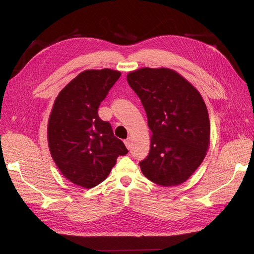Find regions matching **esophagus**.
<instances>
[{
  "mask_svg": "<svg viewBox=\"0 0 254 254\" xmlns=\"http://www.w3.org/2000/svg\"><path fill=\"white\" fill-rule=\"evenodd\" d=\"M124 143H125V145H126V147L128 148V149H130L131 148V139H130V137H128V139H126L125 141H124Z\"/></svg>",
  "mask_w": 254,
  "mask_h": 254,
  "instance_id": "esophagus-1",
  "label": "esophagus"
}]
</instances>
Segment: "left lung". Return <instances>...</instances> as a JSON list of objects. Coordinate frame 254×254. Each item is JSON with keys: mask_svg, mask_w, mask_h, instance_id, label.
Wrapping results in <instances>:
<instances>
[{"mask_svg": "<svg viewBox=\"0 0 254 254\" xmlns=\"http://www.w3.org/2000/svg\"><path fill=\"white\" fill-rule=\"evenodd\" d=\"M129 86L141 99L151 131L150 150L140 162L146 178L162 187L187 181L210 145V120L198 90L167 67L128 73Z\"/></svg>", "mask_w": 254, "mask_h": 254, "instance_id": "obj_1", "label": "left lung"}]
</instances>
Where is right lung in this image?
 I'll return each mask as SVG.
<instances>
[{
	"instance_id": "right-lung-1",
	"label": "right lung",
	"mask_w": 254,
	"mask_h": 254,
	"mask_svg": "<svg viewBox=\"0 0 254 254\" xmlns=\"http://www.w3.org/2000/svg\"><path fill=\"white\" fill-rule=\"evenodd\" d=\"M120 76L111 68L83 71L59 92L53 106L48 124L52 158L64 178L83 189L103 182L118 157L128 152L97 112Z\"/></svg>"
}]
</instances>
